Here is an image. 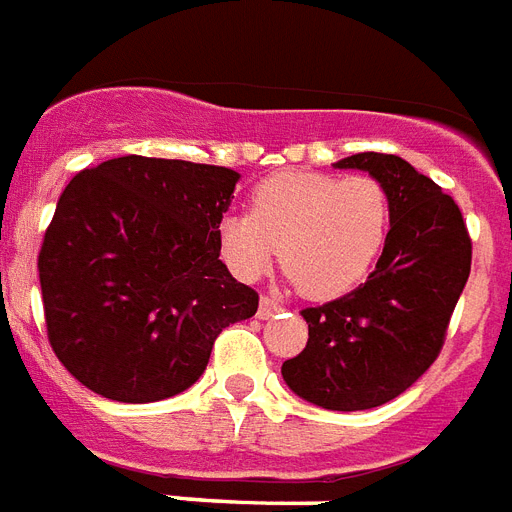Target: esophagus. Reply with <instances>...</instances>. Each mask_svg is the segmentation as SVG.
<instances>
[{"label":"esophagus","instance_id":"34e87169","mask_svg":"<svg viewBox=\"0 0 512 512\" xmlns=\"http://www.w3.org/2000/svg\"><path fill=\"white\" fill-rule=\"evenodd\" d=\"M281 311V305L271 297H260V305H257V319H273L276 313Z\"/></svg>","mask_w":512,"mask_h":512}]
</instances>
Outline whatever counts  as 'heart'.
<instances>
[{"label":"heart","instance_id":"heart-1","mask_svg":"<svg viewBox=\"0 0 512 512\" xmlns=\"http://www.w3.org/2000/svg\"><path fill=\"white\" fill-rule=\"evenodd\" d=\"M390 196L374 177L279 172L252 191L249 215H223L217 247L239 279L252 281L281 257L311 300L358 287L385 249Z\"/></svg>","mask_w":512,"mask_h":512}]
</instances>
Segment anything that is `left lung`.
Segmentation results:
<instances>
[{"mask_svg":"<svg viewBox=\"0 0 512 512\" xmlns=\"http://www.w3.org/2000/svg\"><path fill=\"white\" fill-rule=\"evenodd\" d=\"M337 170L385 185L390 231L374 271L353 292L305 308L308 345L281 366L289 390L332 412L374 409L428 372L470 276L460 207L393 154H353Z\"/></svg>","mask_w":512,"mask_h":512,"instance_id":"obj_1","label":"left lung"}]
</instances>
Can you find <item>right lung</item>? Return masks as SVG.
<instances>
[{
  "mask_svg": "<svg viewBox=\"0 0 512 512\" xmlns=\"http://www.w3.org/2000/svg\"><path fill=\"white\" fill-rule=\"evenodd\" d=\"M239 177L119 156L66 185L39 284L52 350L84 388L122 404L177 396L204 374L215 337L255 316L257 292L217 247Z\"/></svg>",
  "mask_w": 512,
  "mask_h": 512,
  "instance_id": "add662e5",
  "label": "right lung"
}]
</instances>
